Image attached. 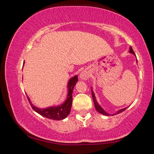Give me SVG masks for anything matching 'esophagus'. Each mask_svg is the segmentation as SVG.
Wrapping results in <instances>:
<instances>
[{
	"mask_svg": "<svg viewBox=\"0 0 154 154\" xmlns=\"http://www.w3.org/2000/svg\"><path fill=\"white\" fill-rule=\"evenodd\" d=\"M89 77H90V73H89V72L86 71V70H85V71H82L79 75L80 79H84V80L88 79V78H89Z\"/></svg>",
	"mask_w": 154,
	"mask_h": 154,
	"instance_id": "esophagus-1",
	"label": "esophagus"
}]
</instances>
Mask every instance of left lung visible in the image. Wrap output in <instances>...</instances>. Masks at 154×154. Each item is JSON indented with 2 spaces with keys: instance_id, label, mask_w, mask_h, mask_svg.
<instances>
[{
  "instance_id": "1",
  "label": "left lung",
  "mask_w": 154,
  "mask_h": 154,
  "mask_svg": "<svg viewBox=\"0 0 154 154\" xmlns=\"http://www.w3.org/2000/svg\"><path fill=\"white\" fill-rule=\"evenodd\" d=\"M130 53H131V54H134V56H136L135 55V54H134V51H133V49H132V47H130ZM92 98H93V100H94V106H95V108H96V110L97 111L98 113H102L103 115H105V116H111L110 114L109 113H106V112L104 110V109L101 107V106L98 105V103H97V101H96V97H95V95H94V92L92 90ZM126 108L127 107H126V108H124V109H120V110H119L118 112H117V113H116V114H119V113H122V112H123L124 111H125L126 109ZM116 114H112L111 116H114V115H116Z\"/></svg>"
}]
</instances>
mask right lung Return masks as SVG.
I'll return each mask as SVG.
<instances>
[{"label":"right lung","mask_w":154,"mask_h":154,"mask_svg":"<svg viewBox=\"0 0 154 154\" xmlns=\"http://www.w3.org/2000/svg\"><path fill=\"white\" fill-rule=\"evenodd\" d=\"M77 82V75H75V76L69 79L67 85V98L66 100H65V102L63 104H62L61 105L56 106H49V107L45 109H41L34 106L32 103L30 102V98H28V96H27L28 100L29 101L30 106H32L33 110L36 111V113H38V114H40L41 116L45 117L47 118L54 119V120H61V119L66 118L69 115L70 111H71L72 102V90H73L75 85Z\"/></svg>","instance_id":"obj_1"}]
</instances>
